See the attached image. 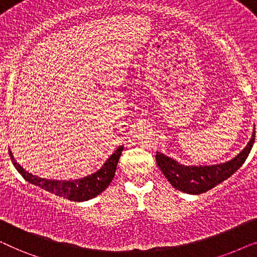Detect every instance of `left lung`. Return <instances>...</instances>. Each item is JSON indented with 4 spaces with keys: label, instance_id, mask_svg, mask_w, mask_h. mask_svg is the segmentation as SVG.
I'll use <instances>...</instances> for the list:
<instances>
[{
    "label": "left lung",
    "instance_id": "obj_1",
    "mask_svg": "<svg viewBox=\"0 0 257 257\" xmlns=\"http://www.w3.org/2000/svg\"><path fill=\"white\" fill-rule=\"evenodd\" d=\"M254 142L255 131L242 152L227 163L219 165L185 166L160 152H157L156 160L161 172L175 189L188 194H201L231 177L243 165Z\"/></svg>",
    "mask_w": 257,
    "mask_h": 257
}]
</instances>
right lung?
I'll use <instances>...</instances> for the list:
<instances>
[{
	"label": "right lung",
	"instance_id": "obj_1",
	"mask_svg": "<svg viewBox=\"0 0 257 257\" xmlns=\"http://www.w3.org/2000/svg\"><path fill=\"white\" fill-rule=\"evenodd\" d=\"M124 146L118 147L117 151L105 161V164L101 166L100 170H98L96 173L87 175L85 178L76 179V180H51V179L38 178L36 175H33L29 172H27L23 167L17 164V161L14 159L13 153L9 150V156L12 159L14 166L19 173L26 179L28 182L35 186H38L42 189L52 193V194L62 196L71 201H86L99 195L101 192L107 188V186L111 184L112 179L115 174L117 170V164L119 158L121 156Z\"/></svg>",
	"mask_w": 257,
	"mask_h": 257
}]
</instances>
